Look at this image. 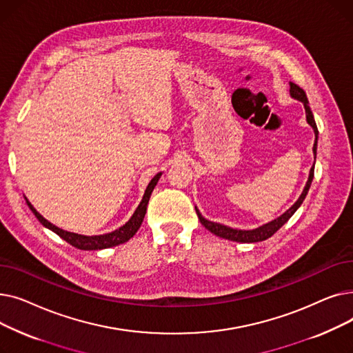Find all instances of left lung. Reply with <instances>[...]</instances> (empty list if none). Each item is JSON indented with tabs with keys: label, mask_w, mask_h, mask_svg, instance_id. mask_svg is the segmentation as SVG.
<instances>
[{
	"label": "left lung",
	"mask_w": 353,
	"mask_h": 353,
	"mask_svg": "<svg viewBox=\"0 0 353 353\" xmlns=\"http://www.w3.org/2000/svg\"><path fill=\"white\" fill-rule=\"evenodd\" d=\"M290 88H289V92H290V97L298 100L301 103H303V107H305V113H306V121L307 124L313 128V133H314V144H313V157L314 160H316V150H318V136H319V132H318V127H316V123H314V117L312 114V110L309 107V101H307V97H306V92L294 83H289ZM313 173H314V163L312 165V169L309 172V177H307V181L305 184V189L302 192V194L299 196V199L296 200L293 205L283 213L281 214L279 217L273 219L272 221H269V223H265L262 226H259L256 229H250V230H242V229H233V228H229V226H225V225H220V223H216V221H210L208 219H205L201 216V213L199 212V209L194 206L196 209V213H197V217L200 220V223L205 226L209 232H212L213 234L219 236V237H223V239H228V240H233V242H239V243H254V242H262V240H266L269 239L270 236H273L277 230H279L286 221L294 214V212L298 210L301 208V205L303 203L309 189H310V184H312V180H313Z\"/></svg>",
	"instance_id": "8db88e82"
}]
</instances>
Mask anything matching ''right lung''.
I'll return each mask as SVG.
<instances>
[{
  "label": "right lung",
  "instance_id": "right-lung-1",
  "mask_svg": "<svg viewBox=\"0 0 353 353\" xmlns=\"http://www.w3.org/2000/svg\"><path fill=\"white\" fill-rule=\"evenodd\" d=\"M161 177V172L157 173L150 183H148V186L144 192V196L140 201V205L137 206L136 212L133 213V216L130 217V220L127 221L125 225H123L121 228L105 233V234H97V236H85V234H79V233H72V232H67L63 230L60 228H57L55 225H52L51 221H48L47 219H44L39 212L34 209V206L28 201V199L26 197V201L28 208L31 209V212L35 214V217L40 220V223L50 229L51 232H54L55 234H59L63 240H65L67 243H70L71 246L77 248L80 250H101V249H107V248H113V246H119L121 243H125L127 240L132 239L136 232L140 229L141 223H143V219L145 216V210H147V205H148V200H150V196L156 188V184L159 181V179Z\"/></svg>",
  "mask_w": 353,
  "mask_h": 353
}]
</instances>
